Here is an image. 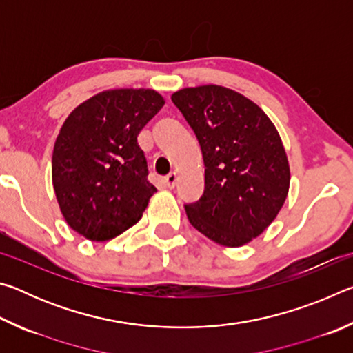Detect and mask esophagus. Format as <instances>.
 Wrapping results in <instances>:
<instances>
[{"mask_svg":"<svg viewBox=\"0 0 353 353\" xmlns=\"http://www.w3.org/2000/svg\"><path fill=\"white\" fill-rule=\"evenodd\" d=\"M176 182H177V174H176V172H170V174L165 177V185L168 188H174L176 187Z\"/></svg>","mask_w":353,"mask_h":353,"instance_id":"esophagus-1","label":"esophagus"}]
</instances>
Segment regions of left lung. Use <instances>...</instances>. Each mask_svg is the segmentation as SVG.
<instances>
[{
  "instance_id": "8db88e82",
  "label": "left lung",
  "mask_w": 353,
  "mask_h": 353,
  "mask_svg": "<svg viewBox=\"0 0 353 353\" xmlns=\"http://www.w3.org/2000/svg\"><path fill=\"white\" fill-rule=\"evenodd\" d=\"M198 139L205 188L185 205L202 235L238 248L259 236L282 208L290 166L277 129L259 105L230 88L202 85L171 97Z\"/></svg>"
}]
</instances>
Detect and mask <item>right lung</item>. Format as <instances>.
Masks as SVG:
<instances>
[{"mask_svg": "<svg viewBox=\"0 0 353 353\" xmlns=\"http://www.w3.org/2000/svg\"><path fill=\"white\" fill-rule=\"evenodd\" d=\"M165 104L154 90H109L77 105L52 152V185L65 221L92 241L139 223L157 188L137 137Z\"/></svg>", "mask_w": 353, "mask_h": 353, "instance_id": "right-lung-1", "label": "right lung"}]
</instances>
